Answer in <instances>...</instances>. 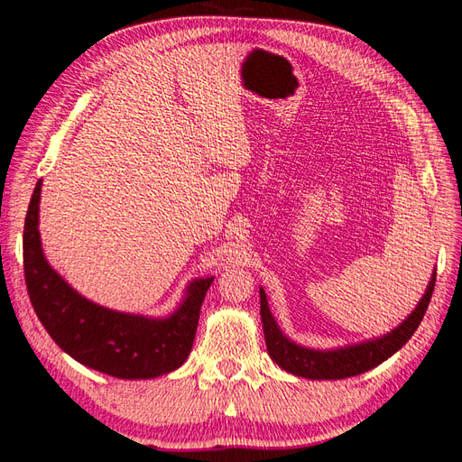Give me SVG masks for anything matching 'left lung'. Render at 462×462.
Here are the masks:
<instances>
[{
	"label": "left lung",
	"mask_w": 462,
	"mask_h": 462,
	"mask_svg": "<svg viewBox=\"0 0 462 462\" xmlns=\"http://www.w3.org/2000/svg\"><path fill=\"white\" fill-rule=\"evenodd\" d=\"M435 289V275L431 277L428 291H425L423 299L416 306L404 322H402L393 332L373 339L365 341L359 346L341 347L334 351H316L306 349L291 339L282 336L275 318L271 316L267 299L263 289H259V299H262V322H263V334L267 351L281 369H285L297 376L304 378H316V381H336V378H347L361 374L365 371L373 369V366L386 361L390 355H394L406 341L413 336L418 326L421 324L425 310H428L431 294Z\"/></svg>",
	"instance_id": "8db88e82"
}]
</instances>
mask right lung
Segmentation results:
<instances>
[{"label":"right lung","mask_w":462,"mask_h":462,"mask_svg":"<svg viewBox=\"0 0 462 462\" xmlns=\"http://www.w3.org/2000/svg\"><path fill=\"white\" fill-rule=\"evenodd\" d=\"M41 185L31 197L23 230V267L34 312L58 347L89 369L116 378H153L175 371L191 353L199 312L212 277L197 279L170 318L115 312L78 294L49 265L41 247Z\"/></svg>","instance_id":"right-lung-1"}]
</instances>
